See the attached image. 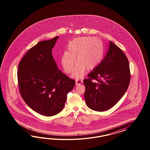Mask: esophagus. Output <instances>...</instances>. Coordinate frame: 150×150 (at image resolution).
I'll return each mask as SVG.
<instances>
[{
	"label": "esophagus",
	"instance_id": "1",
	"mask_svg": "<svg viewBox=\"0 0 150 150\" xmlns=\"http://www.w3.org/2000/svg\"><path fill=\"white\" fill-rule=\"evenodd\" d=\"M75 82H76V85H79L80 84H81L83 82L82 80H76Z\"/></svg>",
	"mask_w": 150,
	"mask_h": 150
}]
</instances>
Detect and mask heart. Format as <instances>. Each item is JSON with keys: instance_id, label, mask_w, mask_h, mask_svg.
I'll return each mask as SVG.
<instances>
[{"instance_id": "b5f03b06", "label": "heart", "mask_w": 150, "mask_h": 150, "mask_svg": "<svg viewBox=\"0 0 150 150\" xmlns=\"http://www.w3.org/2000/svg\"><path fill=\"white\" fill-rule=\"evenodd\" d=\"M68 51L64 52L62 64L65 71L70 74L73 71L76 58L77 64L74 69L73 76L82 77L85 69L87 70L96 68L102 62L104 48L102 41L97 38L84 37L71 41L67 47Z\"/></svg>"}]
</instances>
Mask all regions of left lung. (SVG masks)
I'll return each mask as SVG.
<instances>
[{"instance_id": "left-lung-1", "label": "left lung", "mask_w": 150, "mask_h": 150, "mask_svg": "<svg viewBox=\"0 0 150 150\" xmlns=\"http://www.w3.org/2000/svg\"><path fill=\"white\" fill-rule=\"evenodd\" d=\"M130 81L127 57L110 41L104 59L83 80L87 107L98 112L111 108L124 95Z\"/></svg>"}]
</instances>
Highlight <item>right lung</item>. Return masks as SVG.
<instances>
[{
	"label": "right lung",
	"mask_w": 150,
	"mask_h": 150,
	"mask_svg": "<svg viewBox=\"0 0 150 150\" xmlns=\"http://www.w3.org/2000/svg\"><path fill=\"white\" fill-rule=\"evenodd\" d=\"M58 36L39 42L18 64L20 95L31 109L45 116H53L63 109L67 95L75 81L58 69L52 50Z\"/></svg>",
	"instance_id": "1"
}]
</instances>
